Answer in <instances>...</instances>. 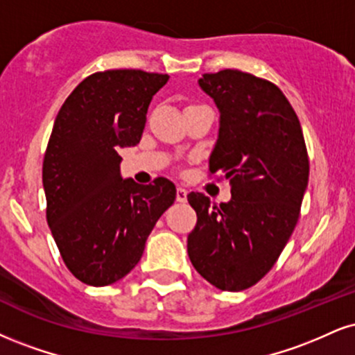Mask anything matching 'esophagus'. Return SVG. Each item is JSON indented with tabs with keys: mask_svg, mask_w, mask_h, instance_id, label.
Returning <instances> with one entry per match:
<instances>
[{
	"mask_svg": "<svg viewBox=\"0 0 355 355\" xmlns=\"http://www.w3.org/2000/svg\"><path fill=\"white\" fill-rule=\"evenodd\" d=\"M187 195H189V191H187L185 189H182V187H178L177 189V202H187Z\"/></svg>",
	"mask_w": 355,
	"mask_h": 355,
	"instance_id": "esophagus-1",
	"label": "esophagus"
}]
</instances>
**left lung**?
<instances>
[{"label": "left lung", "instance_id": "1", "mask_svg": "<svg viewBox=\"0 0 355 355\" xmlns=\"http://www.w3.org/2000/svg\"><path fill=\"white\" fill-rule=\"evenodd\" d=\"M198 85L220 112L211 173H223L232 200L211 205L187 195L196 225L187 250L195 270L221 291L258 283L279 258L300 218L309 178L304 137L284 94L253 74L223 69Z\"/></svg>", "mask_w": 355, "mask_h": 355}]
</instances>
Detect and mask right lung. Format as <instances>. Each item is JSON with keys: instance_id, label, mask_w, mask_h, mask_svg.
<instances>
[{"instance_id": "obj_1", "label": "right lung", "mask_w": 355, "mask_h": 355, "mask_svg": "<svg viewBox=\"0 0 355 355\" xmlns=\"http://www.w3.org/2000/svg\"><path fill=\"white\" fill-rule=\"evenodd\" d=\"M168 74L96 72L67 97L54 121L44 164L46 218L64 263L79 281L107 286L129 275L175 185H139L121 173L117 150L142 139L152 97Z\"/></svg>"}]
</instances>
